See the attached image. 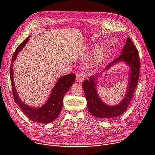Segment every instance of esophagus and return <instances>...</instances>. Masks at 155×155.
I'll list each match as a JSON object with an SVG mask.
<instances>
[{
  "mask_svg": "<svg viewBox=\"0 0 155 155\" xmlns=\"http://www.w3.org/2000/svg\"><path fill=\"white\" fill-rule=\"evenodd\" d=\"M86 76L84 73H79L76 76V81L79 83H82L84 79Z\"/></svg>",
  "mask_w": 155,
  "mask_h": 155,
  "instance_id": "34e87169",
  "label": "esophagus"
}]
</instances>
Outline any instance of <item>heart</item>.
<instances>
[{"instance_id":"b5f03b06","label":"heart","mask_w":155,"mask_h":155,"mask_svg":"<svg viewBox=\"0 0 155 155\" xmlns=\"http://www.w3.org/2000/svg\"><path fill=\"white\" fill-rule=\"evenodd\" d=\"M106 48L104 45H98L93 50L88 60V63L92 67H97L101 65L104 60Z\"/></svg>"}]
</instances>
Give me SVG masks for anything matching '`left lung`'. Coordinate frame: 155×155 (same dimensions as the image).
I'll return each mask as SVG.
<instances>
[{
    "instance_id": "obj_1",
    "label": "left lung",
    "mask_w": 155,
    "mask_h": 155,
    "mask_svg": "<svg viewBox=\"0 0 155 155\" xmlns=\"http://www.w3.org/2000/svg\"><path fill=\"white\" fill-rule=\"evenodd\" d=\"M119 63L128 65L130 72L128 74L127 91L123 100L117 105H108L100 98L97 90V80L103 73ZM140 61L138 51L130 38H127L126 43L122 50L120 56L110 62L104 71L91 76L85 80L82 86L87 101V107L90 114L100 119L110 120L121 115L129 105L130 101L136 90L139 76Z\"/></svg>"
}]
</instances>
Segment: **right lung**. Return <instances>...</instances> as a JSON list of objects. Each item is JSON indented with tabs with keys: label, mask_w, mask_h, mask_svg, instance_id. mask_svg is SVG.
Here are the masks:
<instances>
[{
	"label": "right lung",
	"mask_w": 155,
	"mask_h": 155,
	"mask_svg": "<svg viewBox=\"0 0 155 155\" xmlns=\"http://www.w3.org/2000/svg\"><path fill=\"white\" fill-rule=\"evenodd\" d=\"M30 35L22 42L17 47L13 54L10 67V78L12 86V90L14 101L20 107L22 111L33 122L46 124L54 121L61 112L63 106V98L71 86L75 81L76 75L74 74L64 75L58 79L51 90L49 97L45 104L38 107L29 106L25 104L19 97L14 83L13 78V62L16 61L18 54L28 43Z\"/></svg>",
	"instance_id": "add662e5"
}]
</instances>
